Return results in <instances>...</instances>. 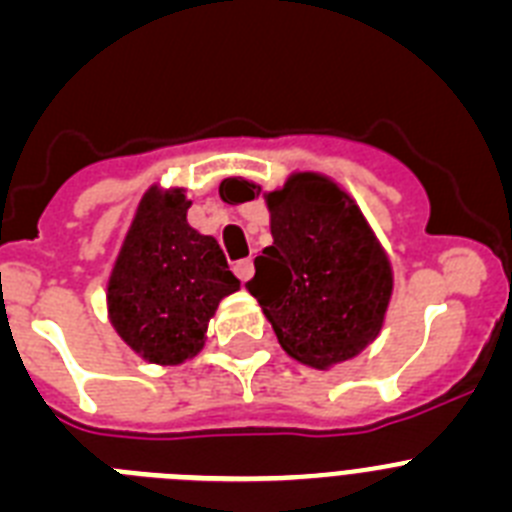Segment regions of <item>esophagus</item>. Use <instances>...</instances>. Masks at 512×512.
Segmentation results:
<instances>
[{
  "instance_id": "esophagus-1",
  "label": "esophagus",
  "mask_w": 512,
  "mask_h": 512,
  "mask_svg": "<svg viewBox=\"0 0 512 512\" xmlns=\"http://www.w3.org/2000/svg\"><path fill=\"white\" fill-rule=\"evenodd\" d=\"M233 271H235V277L241 279V282H248V279L253 277V261H251V259H241V261H235Z\"/></svg>"
}]
</instances>
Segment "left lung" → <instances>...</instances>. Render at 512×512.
Returning <instances> with one entry per match:
<instances>
[{
	"label": "left lung",
	"mask_w": 512,
	"mask_h": 512,
	"mask_svg": "<svg viewBox=\"0 0 512 512\" xmlns=\"http://www.w3.org/2000/svg\"><path fill=\"white\" fill-rule=\"evenodd\" d=\"M253 200L261 187L225 179L220 197ZM274 243L256 256L246 289L279 343L300 364L328 369L354 359L384 323L392 264L356 202L328 176L302 171L264 194Z\"/></svg>",
	"instance_id": "left-lung-1"
}]
</instances>
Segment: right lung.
<instances>
[{"instance_id": "right-lung-1", "label": "right lung", "mask_w": 512, "mask_h": 512, "mask_svg": "<svg viewBox=\"0 0 512 512\" xmlns=\"http://www.w3.org/2000/svg\"><path fill=\"white\" fill-rule=\"evenodd\" d=\"M189 205L184 189H148L107 282L112 328L151 364L200 354L220 300L241 289L215 238L187 223Z\"/></svg>"}]
</instances>
